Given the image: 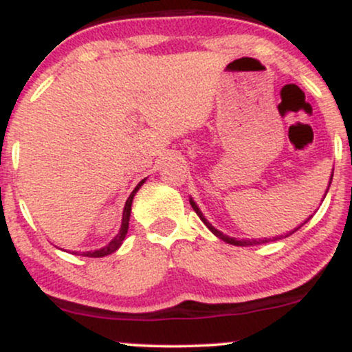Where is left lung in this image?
<instances>
[{"instance_id":"left-lung-1","label":"left lung","mask_w":352,"mask_h":352,"mask_svg":"<svg viewBox=\"0 0 352 352\" xmlns=\"http://www.w3.org/2000/svg\"><path fill=\"white\" fill-rule=\"evenodd\" d=\"M331 180H333V175H331V179H329V185H331ZM328 190H329V187H328ZM328 190H326V193H328ZM324 197H326V195H324ZM190 205H192V208L195 210V213H197V215L200 217V220L204 221V223H205V227H207V228L210 230V232L213 233V235L220 238V240L227 241V243H230V245H236V246H253V245H260V243H268V241H274V240H280V238H283V235H280V236H273V238H258V240H256V238H252V240H250V238H248V240H246V238H245V240H238V238H233V236H228V235H225L223 232H220V230H217L215 227H213V225L210 223V221L207 220V218H205L204 213H201V210L199 208V205L195 204V200H193L192 197H190ZM309 218H311V217H309ZM309 218H308V220H309ZM308 220H306V221H308ZM306 221H305V223H306ZM305 223H301L300 227H298V228H301L302 225H305ZM298 228H294L293 232L286 233L285 236H289V235H292V233L296 232Z\"/></svg>"}]
</instances>
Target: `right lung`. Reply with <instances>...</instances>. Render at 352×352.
Wrapping results in <instances>:
<instances>
[{
    "label": "right lung",
    "instance_id": "1",
    "mask_svg": "<svg viewBox=\"0 0 352 352\" xmlns=\"http://www.w3.org/2000/svg\"><path fill=\"white\" fill-rule=\"evenodd\" d=\"M145 180H147V179H144V180L139 182V185H137V187H135L134 190H132V193H131V195H129L127 201H125L124 212H122V223H120L119 233H117V235H116L114 238H112V240L109 241V243H107L106 246H102V248H99V250H91V252H82V253L76 252L74 254H82V256H91V258H102V256H107V254L117 252V250L120 248V245H122L125 235H127L129 221H131V212H132V201H134V195L137 193V190L142 187Z\"/></svg>",
    "mask_w": 352,
    "mask_h": 352
}]
</instances>
